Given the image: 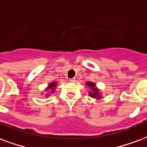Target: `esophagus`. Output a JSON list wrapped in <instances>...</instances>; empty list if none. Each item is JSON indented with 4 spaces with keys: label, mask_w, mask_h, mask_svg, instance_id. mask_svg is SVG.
<instances>
[{
    "label": "esophagus",
    "mask_w": 147,
    "mask_h": 147,
    "mask_svg": "<svg viewBox=\"0 0 147 147\" xmlns=\"http://www.w3.org/2000/svg\"><path fill=\"white\" fill-rule=\"evenodd\" d=\"M71 82H76V79L75 78H71V79H70V80H69Z\"/></svg>",
    "instance_id": "obj_1"
}]
</instances>
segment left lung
I'll list each match as a JSON object with an SVG mask.
<instances>
[{
	"label": "left lung",
	"mask_w": 147,
	"mask_h": 147,
	"mask_svg": "<svg viewBox=\"0 0 147 147\" xmlns=\"http://www.w3.org/2000/svg\"><path fill=\"white\" fill-rule=\"evenodd\" d=\"M86 84L87 85V86L90 88L91 91H89V95L93 98L100 99L102 97L101 93H100V90L97 89V87H96V84L94 82H86Z\"/></svg>",
	"instance_id": "obj_1"
}]
</instances>
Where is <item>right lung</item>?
<instances>
[{
    "label": "right lung",
    "mask_w": 147,
    "mask_h": 147,
    "mask_svg": "<svg viewBox=\"0 0 147 147\" xmlns=\"http://www.w3.org/2000/svg\"><path fill=\"white\" fill-rule=\"evenodd\" d=\"M57 82H51V83H49L48 86H47V87L45 89V90H47V91H49V90H50V91H51V93H54V90L56 89V87H57ZM48 96H49V93H47V94H46L47 97Z\"/></svg>",
    "instance_id": "1"
}]
</instances>
